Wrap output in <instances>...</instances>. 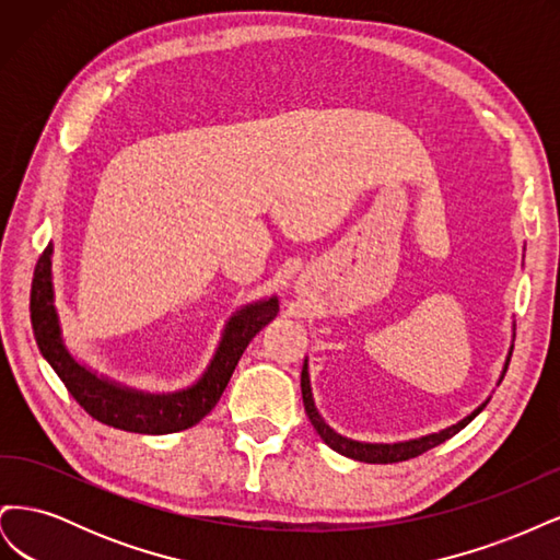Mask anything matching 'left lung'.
I'll list each match as a JSON object with an SVG mask.
<instances>
[{"instance_id":"8db88e82","label":"left lung","mask_w":560,"mask_h":560,"mask_svg":"<svg viewBox=\"0 0 560 560\" xmlns=\"http://www.w3.org/2000/svg\"><path fill=\"white\" fill-rule=\"evenodd\" d=\"M512 348H514V346H510V352H506V360H504V366H502V374H500V378H498V385H500V381L504 378L506 366H510ZM301 395H303V406H306V413H308V418H311V422H313V428H315V432L319 434L322 442H325L331 451L341 453V455H346V457H352V460L374 463V465L409 460V457H416V455L425 453V451H430V448H434V446H439V444H444L446 439H451L453 434L460 432L465 425H469V422L483 411V406H486L488 399H490V397H486L471 413H467L465 418L457 420L455 425H448V428L439 430V432H430V434H422V436H416V439H404V442H393V444H376V442H360V439H350V436L338 434V432L329 425V422L319 416L317 406H315V399H313L308 358L303 360V369H301Z\"/></svg>"}]
</instances>
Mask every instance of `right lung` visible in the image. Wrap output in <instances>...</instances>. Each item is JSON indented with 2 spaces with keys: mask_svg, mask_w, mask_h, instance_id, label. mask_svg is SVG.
<instances>
[{
  "mask_svg": "<svg viewBox=\"0 0 560 560\" xmlns=\"http://www.w3.org/2000/svg\"><path fill=\"white\" fill-rule=\"evenodd\" d=\"M280 301L276 294L245 303L231 317L219 336V343L206 371L186 387L156 393L116 381L77 358L67 346L62 319L56 306L54 284V245H48L35 270L30 294L32 329L44 360L56 371L72 397L95 420L109 428L138 434H171L196 425L206 418L226 389L235 364L270 319H276Z\"/></svg>",
  "mask_w": 560,
  "mask_h": 560,
  "instance_id": "obj_1",
  "label": "right lung"
}]
</instances>
